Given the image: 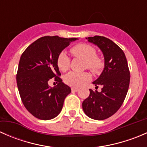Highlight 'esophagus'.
<instances>
[{"label": "esophagus", "mask_w": 147, "mask_h": 147, "mask_svg": "<svg viewBox=\"0 0 147 147\" xmlns=\"http://www.w3.org/2000/svg\"><path fill=\"white\" fill-rule=\"evenodd\" d=\"M71 90H72V92H78L79 90V88H78V87H72Z\"/></svg>", "instance_id": "1"}]
</instances>
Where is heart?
<instances>
[{
  "mask_svg": "<svg viewBox=\"0 0 147 147\" xmlns=\"http://www.w3.org/2000/svg\"><path fill=\"white\" fill-rule=\"evenodd\" d=\"M70 53L74 57L84 60V67L90 69L94 73H99L104 67V61L100 56L96 55L94 47L85 43H79L70 49ZM69 58L65 52H62L57 57V65L62 72H66L69 68ZM91 78L87 72H71L67 74L64 81L67 85L73 87L82 86Z\"/></svg>",
  "mask_w": 147,
  "mask_h": 147,
  "instance_id": "heart-1",
  "label": "heart"
}]
</instances>
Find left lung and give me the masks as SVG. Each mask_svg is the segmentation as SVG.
Instances as JSON below:
<instances>
[{"label": "left lung", "instance_id": "1", "mask_svg": "<svg viewBox=\"0 0 147 147\" xmlns=\"http://www.w3.org/2000/svg\"><path fill=\"white\" fill-rule=\"evenodd\" d=\"M100 47L105 57V68L92 83L102 87L100 92L90 90L82 102V109L89 117L103 120L110 117L121 107L128 92L130 72L123 50L113 41L103 36L86 38Z\"/></svg>", "mask_w": 147, "mask_h": 147}]
</instances>
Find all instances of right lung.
Returning <instances> with one entry per match:
<instances>
[{
  "mask_svg": "<svg viewBox=\"0 0 147 147\" xmlns=\"http://www.w3.org/2000/svg\"><path fill=\"white\" fill-rule=\"evenodd\" d=\"M77 38L44 36L30 44L19 61L16 80L25 107L34 117L42 120L55 118L63 109L65 97L71 92L63 82L57 65V57L70 42ZM54 78L57 86L47 82Z\"/></svg>",
  "mask_w": 147,
  "mask_h": 147,
  "instance_id": "add662e5",
  "label": "right lung"
}]
</instances>
